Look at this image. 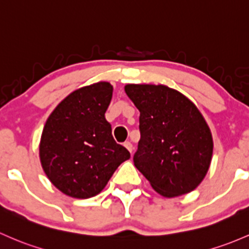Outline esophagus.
<instances>
[{"mask_svg": "<svg viewBox=\"0 0 249 249\" xmlns=\"http://www.w3.org/2000/svg\"><path fill=\"white\" fill-rule=\"evenodd\" d=\"M124 145H125V148H126L127 150L130 151V153H132V151H133V145L131 144V143H130V142H125Z\"/></svg>", "mask_w": 249, "mask_h": 249, "instance_id": "1", "label": "esophagus"}]
</instances>
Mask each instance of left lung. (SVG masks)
<instances>
[{
	"mask_svg": "<svg viewBox=\"0 0 249 249\" xmlns=\"http://www.w3.org/2000/svg\"><path fill=\"white\" fill-rule=\"evenodd\" d=\"M125 93L141 113L136 168L163 197L195 190L209 171L213 150L199 109L167 86L126 85Z\"/></svg>",
	"mask_w": 249,
	"mask_h": 249,
	"instance_id": "1",
	"label": "left lung"
}]
</instances>
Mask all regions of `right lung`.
Segmentation results:
<instances>
[{
  "label": "right lung",
  "mask_w": 249,
  "mask_h": 249,
  "mask_svg": "<svg viewBox=\"0 0 249 249\" xmlns=\"http://www.w3.org/2000/svg\"><path fill=\"white\" fill-rule=\"evenodd\" d=\"M112 93L108 82L86 86L69 94L46 120L39 145L41 167L69 197L99 195L120 163L130 159L105 118Z\"/></svg>",
  "instance_id": "right-lung-1"
}]
</instances>
